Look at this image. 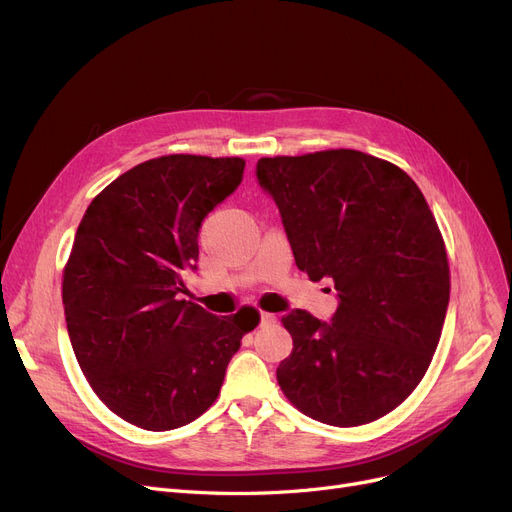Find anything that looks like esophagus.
I'll return each instance as SVG.
<instances>
[{
    "label": "esophagus",
    "instance_id": "esophagus-1",
    "mask_svg": "<svg viewBox=\"0 0 512 512\" xmlns=\"http://www.w3.org/2000/svg\"><path fill=\"white\" fill-rule=\"evenodd\" d=\"M278 317L274 313H261V326H272L276 324Z\"/></svg>",
    "mask_w": 512,
    "mask_h": 512
}]
</instances>
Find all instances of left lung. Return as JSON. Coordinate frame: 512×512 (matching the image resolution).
Returning <instances> with one entry per match:
<instances>
[{
    "mask_svg": "<svg viewBox=\"0 0 512 512\" xmlns=\"http://www.w3.org/2000/svg\"><path fill=\"white\" fill-rule=\"evenodd\" d=\"M257 180L276 201L294 261L332 278L338 309L319 321L282 317L292 353L276 375L307 417L355 427L394 411L432 363L450 299L446 247L419 186L355 149L261 157Z\"/></svg>",
    "mask_w": 512,
    "mask_h": 512,
    "instance_id": "left-lung-1",
    "label": "left lung"
}]
</instances>
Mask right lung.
Here are the masks:
<instances>
[{
  "label": "right lung",
  "mask_w": 512,
  "mask_h": 512,
  "mask_svg": "<svg viewBox=\"0 0 512 512\" xmlns=\"http://www.w3.org/2000/svg\"><path fill=\"white\" fill-rule=\"evenodd\" d=\"M242 172L240 157L149 159L107 184L78 224L62 282L76 361L107 409L149 432L203 415L259 324L253 307L218 317L178 301L201 222Z\"/></svg>",
  "instance_id": "obj_1"
}]
</instances>
